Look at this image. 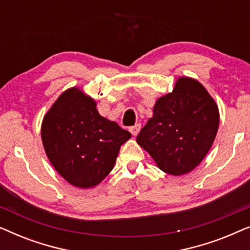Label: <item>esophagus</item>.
Masks as SVG:
<instances>
[{
    "mask_svg": "<svg viewBox=\"0 0 250 250\" xmlns=\"http://www.w3.org/2000/svg\"><path fill=\"white\" fill-rule=\"evenodd\" d=\"M140 128H141V125L140 124H135L134 126H131V127H129V132L132 133L133 135H138V133L140 132Z\"/></svg>",
    "mask_w": 250,
    "mask_h": 250,
    "instance_id": "34e87169",
    "label": "esophagus"
}]
</instances>
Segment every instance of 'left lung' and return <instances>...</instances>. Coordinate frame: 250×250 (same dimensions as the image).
<instances>
[{"label": "left lung", "instance_id": "8db88e82", "mask_svg": "<svg viewBox=\"0 0 250 250\" xmlns=\"http://www.w3.org/2000/svg\"><path fill=\"white\" fill-rule=\"evenodd\" d=\"M218 124L217 104L206 88L193 78L180 77L173 92L156 101L136 142L163 172L183 175L209 151Z\"/></svg>", "mask_w": 250, "mask_h": 250}]
</instances>
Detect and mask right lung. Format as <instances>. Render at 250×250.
<instances>
[{
  "label": "right lung",
  "instance_id": "obj_1",
  "mask_svg": "<svg viewBox=\"0 0 250 250\" xmlns=\"http://www.w3.org/2000/svg\"><path fill=\"white\" fill-rule=\"evenodd\" d=\"M41 135L47 158L68 183L98 186L114 168L131 133L102 117L97 102L78 87L64 91L44 116Z\"/></svg>",
  "mask_w": 250,
  "mask_h": 250
}]
</instances>
